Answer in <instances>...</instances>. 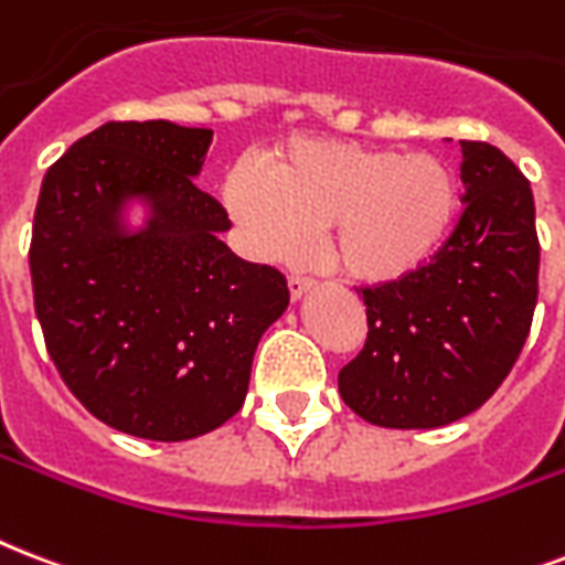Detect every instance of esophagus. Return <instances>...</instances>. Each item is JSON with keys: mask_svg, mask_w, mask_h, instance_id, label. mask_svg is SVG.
<instances>
[{"mask_svg": "<svg viewBox=\"0 0 565 565\" xmlns=\"http://www.w3.org/2000/svg\"><path fill=\"white\" fill-rule=\"evenodd\" d=\"M311 287H313L311 278H301V275H290V296H292V299H301V296L311 290Z\"/></svg>", "mask_w": 565, "mask_h": 565, "instance_id": "esophagus-1", "label": "esophagus"}]
</instances>
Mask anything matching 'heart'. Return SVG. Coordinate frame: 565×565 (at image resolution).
<instances>
[{"mask_svg":"<svg viewBox=\"0 0 565 565\" xmlns=\"http://www.w3.org/2000/svg\"><path fill=\"white\" fill-rule=\"evenodd\" d=\"M459 201L445 159L340 139L292 141L266 180L234 168L225 183L227 210L260 260L292 264L322 234L331 269L361 284L399 281L429 264Z\"/></svg>","mask_w":565,"mask_h":565,"instance_id":"1","label":"heart"}]
</instances>
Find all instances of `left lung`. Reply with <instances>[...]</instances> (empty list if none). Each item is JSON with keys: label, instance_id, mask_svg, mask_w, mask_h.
<instances>
[{"label": "left lung", "instance_id": "obj_1", "mask_svg": "<svg viewBox=\"0 0 565 565\" xmlns=\"http://www.w3.org/2000/svg\"><path fill=\"white\" fill-rule=\"evenodd\" d=\"M459 148L465 210L441 252L399 281L361 287L367 340L338 387L376 426L436 429L471 415L531 334L540 292L531 183L494 145Z\"/></svg>", "mask_w": 565, "mask_h": 565}]
</instances>
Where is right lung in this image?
Listing matches in <instances>:
<instances>
[{
    "mask_svg": "<svg viewBox=\"0 0 565 565\" xmlns=\"http://www.w3.org/2000/svg\"><path fill=\"white\" fill-rule=\"evenodd\" d=\"M213 129L109 120L55 162L34 210V313L50 359L97 420L186 441L243 408L284 275L225 243V206L195 186ZM129 200L149 222L129 232Z\"/></svg>",
    "mask_w": 565,
    "mask_h": 565,
    "instance_id": "right-lung-1",
    "label": "right lung"
}]
</instances>
